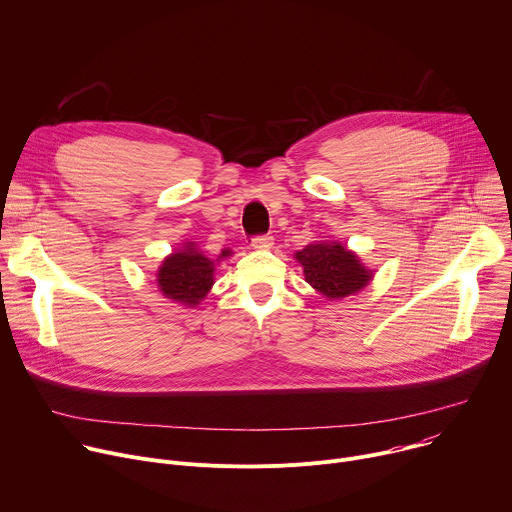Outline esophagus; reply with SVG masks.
<instances>
[{
    "instance_id": "obj_1",
    "label": "esophagus",
    "mask_w": 512,
    "mask_h": 512,
    "mask_svg": "<svg viewBox=\"0 0 512 512\" xmlns=\"http://www.w3.org/2000/svg\"><path fill=\"white\" fill-rule=\"evenodd\" d=\"M274 246V238L272 236H256L252 240V248L254 250H270Z\"/></svg>"
}]
</instances>
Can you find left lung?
<instances>
[{
	"mask_svg": "<svg viewBox=\"0 0 512 512\" xmlns=\"http://www.w3.org/2000/svg\"><path fill=\"white\" fill-rule=\"evenodd\" d=\"M295 260L303 266L305 280L327 301L356 295L374 278V270L337 240L313 242L297 252Z\"/></svg>",
	"mask_w": 512,
	"mask_h": 512,
	"instance_id": "obj_1",
	"label": "left lung"
}]
</instances>
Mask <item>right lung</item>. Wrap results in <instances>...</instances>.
Returning a JSON list of instances; mask_svg holds the SVG:
<instances>
[{"label":"right lung","mask_w":512,"mask_h":512,"mask_svg":"<svg viewBox=\"0 0 512 512\" xmlns=\"http://www.w3.org/2000/svg\"><path fill=\"white\" fill-rule=\"evenodd\" d=\"M234 252L223 248L213 260L205 256L197 242H183L181 248L170 252L156 270V285L164 299L181 307L195 309L209 295L215 282V264L230 258Z\"/></svg>","instance_id":"obj_1"}]
</instances>
